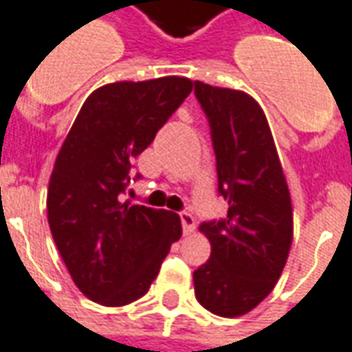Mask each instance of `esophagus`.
<instances>
[{
    "label": "esophagus",
    "instance_id": "esophagus-1",
    "mask_svg": "<svg viewBox=\"0 0 352 352\" xmlns=\"http://www.w3.org/2000/svg\"><path fill=\"white\" fill-rule=\"evenodd\" d=\"M179 219H181V224H183L184 234H186V236L192 234L194 228H196V221H194V217H192L188 211H181V213H179Z\"/></svg>",
    "mask_w": 352,
    "mask_h": 352
}]
</instances>
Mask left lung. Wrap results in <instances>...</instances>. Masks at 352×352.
I'll return each mask as SVG.
<instances>
[{
  "instance_id": "1",
  "label": "left lung",
  "mask_w": 352,
  "mask_h": 352,
  "mask_svg": "<svg viewBox=\"0 0 352 352\" xmlns=\"http://www.w3.org/2000/svg\"><path fill=\"white\" fill-rule=\"evenodd\" d=\"M211 131L224 219L201 222L211 256L194 272L198 302L239 317L270 294L292 243V206L264 111L249 94L194 82Z\"/></svg>"
}]
</instances>
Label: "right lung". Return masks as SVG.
<instances>
[{
  "label": "right lung",
  "mask_w": 352,
  "mask_h": 352,
  "mask_svg": "<svg viewBox=\"0 0 352 352\" xmlns=\"http://www.w3.org/2000/svg\"><path fill=\"white\" fill-rule=\"evenodd\" d=\"M190 92L184 77L98 88L58 153L47 194L49 226L75 285L92 302L118 307L146 294L181 237L175 213L130 206L122 194L133 160Z\"/></svg>",
  "instance_id": "right-lung-1"
}]
</instances>
